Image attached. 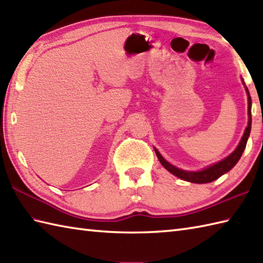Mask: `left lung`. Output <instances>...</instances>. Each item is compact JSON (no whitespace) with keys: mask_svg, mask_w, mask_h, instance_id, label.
Listing matches in <instances>:
<instances>
[{"mask_svg":"<svg viewBox=\"0 0 263 263\" xmlns=\"http://www.w3.org/2000/svg\"><path fill=\"white\" fill-rule=\"evenodd\" d=\"M248 92V100H249V107H248V111H249V124L245 128V132L242 137V140L239 142V144L237 146V148L235 149V152L233 154H231L228 157H226L225 159H222L219 163H217L215 165H212L208 168H205L203 171L200 172H186V171H182L180 168H176L175 166L171 165L168 161H166L161 155L158 153L157 149H155L156 155L160 161V164L163 165L165 168L171 172L172 174H174L175 176L182 178L184 181L187 182H192V183H209L217 180L218 177H220L221 175H224L225 173H227L230 170H232L234 166L236 165L237 161L241 158V156L244 152L245 147H247V142L248 139L250 137V132H251V123H252V117H251V105H252V100H251V96L250 92L248 90V88L245 87Z\"/></svg>","mask_w":263,"mask_h":263,"instance_id":"obj_1","label":"left lung"}]
</instances>
